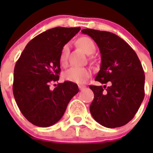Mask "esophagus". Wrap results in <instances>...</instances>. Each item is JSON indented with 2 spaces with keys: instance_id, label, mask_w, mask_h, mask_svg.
<instances>
[{
  "instance_id": "obj_1",
  "label": "esophagus",
  "mask_w": 153,
  "mask_h": 153,
  "mask_svg": "<svg viewBox=\"0 0 153 153\" xmlns=\"http://www.w3.org/2000/svg\"><path fill=\"white\" fill-rule=\"evenodd\" d=\"M78 87H79L80 90H83V89H85L86 86H83V85H79V86H78Z\"/></svg>"
}]
</instances>
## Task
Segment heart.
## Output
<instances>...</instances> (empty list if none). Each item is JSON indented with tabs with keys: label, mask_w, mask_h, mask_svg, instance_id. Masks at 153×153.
<instances>
[{
	"label": "heart",
	"mask_w": 153,
	"mask_h": 153,
	"mask_svg": "<svg viewBox=\"0 0 153 153\" xmlns=\"http://www.w3.org/2000/svg\"><path fill=\"white\" fill-rule=\"evenodd\" d=\"M76 44L86 55H92L96 49L95 43L89 37H81L78 39ZM68 53H69V45L65 44L61 49L59 58L60 63L62 65H64L67 63ZM90 75V70L86 68L71 67L67 69L64 73V78L68 81L78 84H83L87 81Z\"/></svg>",
	"instance_id": "1"
}]
</instances>
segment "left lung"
<instances>
[{"instance_id": "1", "label": "left lung", "mask_w": 153, "mask_h": 153, "mask_svg": "<svg viewBox=\"0 0 153 153\" xmlns=\"http://www.w3.org/2000/svg\"><path fill=\"white\" fill-rule=\"evenodd\" d=\"M101 52V64L95 81L109 86H89L94 99L91 115L102 126L120 127L134 118L144 98L145 75L140 60L132 47L115 34L84 29Z\"/></svg>"}]
</instances>
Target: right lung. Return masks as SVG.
<instances>
[{
  "label": "right lung",
  "instance_id": "obj_1",
  "mask_svg": "<svg viewBox=\"0 0 153 153\" xmlns=\"http://www.w3.org/2000/svg\"><path fill=\"white\" fill-rule=\"evenodd\" d=\"M80 29H48L29 41L16 62L14 97L23 115L35 126L48 127L58 122L79 91L71 81L58 84L54 89L49 86L59 80L61 49Z\"/></svg>",
  "mask_w": 153,
  "mask_h": 153
}]
</instances>
